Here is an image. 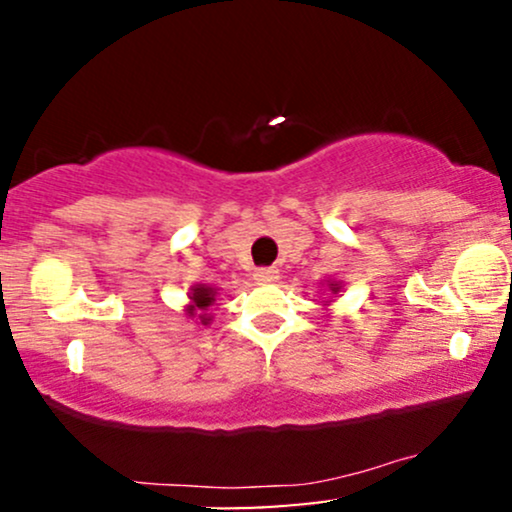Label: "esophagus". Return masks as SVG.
Wrapping results in <instances>:
<instances>
[{"label":"esophagus","instance_id":"obj_1","mask_svg":"<svg viewBox=\"0 0 512 512\" xmlns=\"http://www.w3.org/2000/svg\"><path fill=\"white\" fill-rule=\"evenodd\" d=\"M252 279H255L257 284H269V281L279 279V269H276V267H260V269H255Z\"/></svg>","mask_w":512,"mask_h":512}]
</instances>
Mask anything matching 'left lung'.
Listing matches in <instances>:
<instances>
[{"instance_id":"8db88e82","label":"left lung","mask_w":512,"mask_h":512,"mask_svg":"<svg viewBox=\"0 0 512 512\" xmlns=\"http://www.w3.org/2000/svg\"><path fill=\"white\" fill-rule=\"evenodd\" d=\"M332 286H334V284H332ZM332 291H334V289H332Z\"/></svg>"}]
</instances>
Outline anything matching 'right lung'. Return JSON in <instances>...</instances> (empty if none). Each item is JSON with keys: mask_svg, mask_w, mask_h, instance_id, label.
Masks as SVG:
<instances>
[{"mask_svg": "<svg viewBox=\"0 0 512 512\" xmlns=\"http://www.w3.org/2000/svg\"><path fill=\"white\" fill-rule=\"evenodd\" d=\"M214 289H209V286H197L195 293H192V308H190V315H195V310H207L211 303H214ZM199 320H202V325H207L211 317H207V313L199 315Z\"/></svg>", "mask_w": 512, "mask_h": 512, "instance_id": "obj_1", "label": "right lung"}]
</instances>
